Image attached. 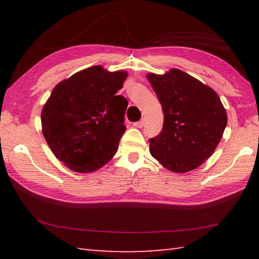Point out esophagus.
Listing matches in <instances>:
<instances>
[{
  "instance_id": "esophagus-1",
  "label": "esophagus",
  "mask_w": 259,
  "mask_h": 259,
  "mask_svg": "<svg viewBox=\"0 0 259 259\" xmlns=\"http://www.w3.org/2000/svg\"><path fill=\"white\" fill-rule=\"evenodd\" d=\"M144 124H145V120L141 119L140 121H138V122H135L134 126H136V128H142V126H144Z\"/></svg>"
}]
</instances>
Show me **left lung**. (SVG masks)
<instances>
[{"instance_id":"1","label":"left lung","mask_w":259,"mask_h":259,"mask_svg":"<svg viewBox=\"0 0 259 259\" xmlns=\"http://www.w3.org/2000/svg\"><path fill=\"white\" fill-rule=\"evenodd\" d=\"M147 78L163 111L162 131L149 140L151 156L170 171L196 169L212 155L227 125L221 99L210 87L178 69Z\"/></svg>"}]
</instances>
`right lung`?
Wrapping results in <instances>:
<instances>
[{
  "instance_id": "add662e5",
  "label": "right lung",
  "mask_w": 259,
  "mask_h": 259,
  "mask_svg": "<svg viewBox=\"0 0 259 259\" xmlns=\"http://www.w3.org/2000/svg\"><path fill=\"white\" fill-rule=\"evenodd\" d=\"M126 76L95 65L52 90L42 109V133L54 156L73 171H95L117 152L128 107L117 91Z\"/></svg>"
}]
</instances>
